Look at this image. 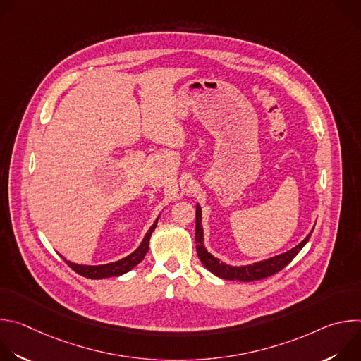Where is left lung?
Listing matches in <instances>:
<instances>
[{"label":"left lung","mask_w":361,"mask_h":361,"mask_svg":"<svg viewBox=\"0 0 361 361\" xmlns=\"http://www.w3.org/2000/svg\"><path fill=\"white\" fill-rule=\"evenodd\" d=\"M314 230V228H313ZM313 230L308 233V235L298 243L295 247L291 250L270 257L267 260L257 262L252 264H245V266H231L227 263L220 262L217 257H214L212 252L207 251L204 245V231H202V224H201V207L200 204H197L195 209V248L200 262L204 264V267L209 271H212L214 276L224 279V280H238V281H254V280H263L267 279L280 270H283L294 257L300 252V250L307 244L308 238H310Z\"/></svg>","instance_id":"left-lung-1"}]
</instances>
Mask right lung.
I'll list each match as a JSON object with an SVG mask.
<instances>
[{
	"mask_svg": "<svg viewBox=\"0 0 361 361\" xmlns=\"http://www.w3.org/2000/svg\"><path fill=\"white\" fill-rule=\"evenodd\" d=\"M160 217H157V220L154 221V224L149 227V230L147 231V234L144 235L141 244L124 259H120L117 262L113 263H107V264H98V266H87V264H77L73 263L70 260H67L66 257H63V260L80 276L87 277V279H92V280H99V279H107V277H117V276H123L126 273H128L130 270H133L137 264H140L142 262V259L145 257L147 251H148V245H149V237L152 234V231L156 230L157 227V221Z\"/></svg>",
	"mask_w": 361,
	"mask_h": 361,
	"instance_id": "obj_1",
	"label": "right lung"
}]
</instances>
